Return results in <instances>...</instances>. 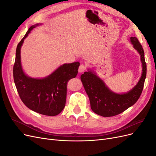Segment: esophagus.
Here are the masks:
<instances>
[{"instance_id":"1","label":"esophagus","mask_w":156,"mask_h":156,"mask_svg":"<svg viewBox=\"0 0 156 156\" xmlns=\"http://www.w3.org/2000/svg\"><path fill=\"white\" fill-rule=\"evenodd\" d=\"M87 66L86 65L81 64V65H80L79 68V72H80V73L83 72L85 70H87Z\"/></svg>"}]
</instances>
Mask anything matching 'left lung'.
Returning a JSON list of instances; mask_svg holds the SVG:
<instances>
[{
	"instance_id": "1",
	"label": "left lung",
	"mask_w": 156,
	"mask_h": 156,
	"mask_svg": "<svg viewBox=\"0 0 156 156\" xmlns=\"http://www.w3.org/2000/svg\"><path fill=\"white\" fill-rule=\"evenodd\" d=\"M130 40L133 48L140 55L143 72L138 83L129 92L122 94L112 92L91 70L81 75V80L88 96L92 110L98 115L110 117L120 114L134 105L143 92L146 76L144 50L136 37H131Z\"/></svg>"
}]
</instances>
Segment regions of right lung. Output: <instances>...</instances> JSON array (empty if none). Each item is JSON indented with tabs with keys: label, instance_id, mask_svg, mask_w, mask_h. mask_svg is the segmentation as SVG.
I'll return each instance as SVG.
<instances>
[{
	"label": "right lung",
	"instance_id": "add662e5",
	"mask_svg": "<svg viewBox=\"0 0 156 156\" xmlns=\"http://www.w3.org/2000/svg\"><path fill=\"white\" fill-rule=\"evenodd\" d=\"M38 25L31 26L17 45L13 68V80L21 101L28 108L41 115L54 116L65 107L68 82L77 76L80 63L64 64L44 79L26 75L21 66V48L28 34Z\"/></svg>",
	"mask_w": 156,
	"mask_h": 156
}]
</instances>
